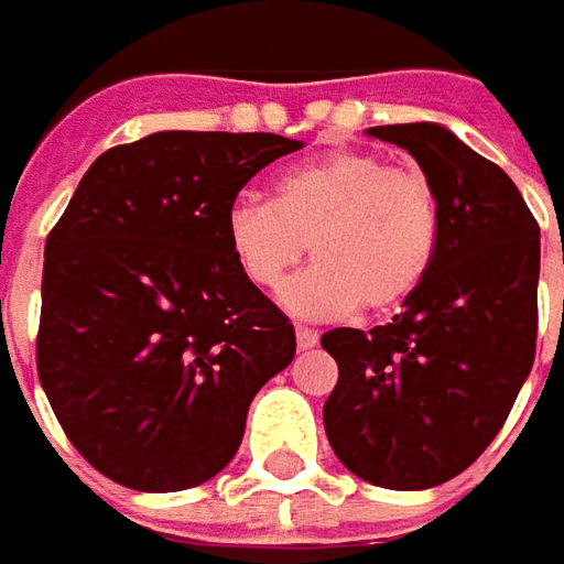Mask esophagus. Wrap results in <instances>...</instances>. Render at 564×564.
<instances>
[{
	"mask_svg": "<svg viewBox=\"0 0 564 564\" xmlns=\"http://www.w3.org/2000/svg\"><path fill=\"white\" fill-rule=\"evenodd\" d=\"M294 338H297V348L301 351H307V348H314L319 336H316L314 329H307V326H294Z\"/></svg>",
	"mask_w": 564,
	"mask_h": 564,
	"instance_id": "esophagus-1",
	"label": "esophagus"
}]
</instances>
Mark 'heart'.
<instances>
[{"label": "heart", "mask_w": 564, "mask_h": 564, "mask_svg": "<svg viewBox=\"0 0 564 564\" xmlns=\"http://www.w3.org/2000/svg\"><path fill=\"white\" fill-rule=\"evenodd\" d=\"M231 257L257 289H279L311 248L316 263L282 289L301 316L401 307L440 250V200L421 169L341 150L279 175L275 200L241 197L228 209Z\"/></svg>", "instance_id": "b5f03b06"}]
</instances>
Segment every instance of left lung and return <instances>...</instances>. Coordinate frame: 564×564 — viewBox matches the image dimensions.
Listing matches in <instances>:
<instances>
[{
	"label": "left lung",
	"instance_id": "8db88e82",
	"mask_svg": "<svg viewBox=\"0 0 564 564\" xmlns=\"http://www.w3.org/2000/svg\"><path fill=\"white\" fill-rule=\"evenodd\" d=\"M440 200L433 270L392 323L319 338L338 382L323 423L338 462L386 489L440 487L487 448L536 355L540 226L521 191L443 124H379Z\"/></svg>",
	"mask_w": 564,
	"mask_h": 564
}]
</instances>
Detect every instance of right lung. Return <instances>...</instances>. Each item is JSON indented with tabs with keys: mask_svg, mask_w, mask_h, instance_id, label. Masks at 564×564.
<instances>
[{
	"mask_svg": "<svg viewBox=\"0 0 564 564\" xmlns=\"http://www.w3.org/2000/svg\"><path fill=\"white\" fill-rule=\"evenodd\" d=\"M301 150L279 134L160 131L106 150L46 238L36 373L77 452L121 487L175 492L235 458L294 326L238 270V191Z\"/></svg>",
	"mask_w": 564,
	"mask_h": 564,
	"instance_id": "right-lung-1",
	"label": "right lung"
}]
</instances>
